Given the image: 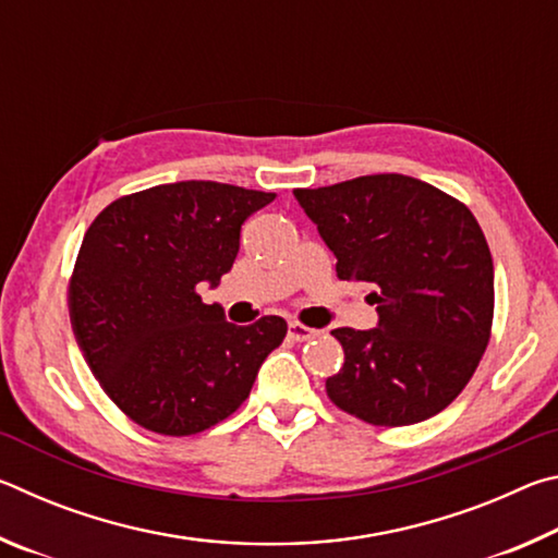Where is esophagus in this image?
<instances>
[{"instance_id": "obj_1", "label": "esophagus", "mask_w": 558, "mask_h": 558, "mask_svg": "<svg viewBox=\"0 0 558 558\" xmlns=\"http://www.w3.org/2000/svg\"><path fill=\"white\" fill-rule=\"evenodd\" d=\"M315 335H317V329H313V327H305L300 323L288 325V337L292 339V342H307V339H313Z\"/></svg>"}]
</instances>
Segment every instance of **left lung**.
Listing matches in <instances>:
<instances>
[{
    "instance_id": "8db88e82",
    "label": "left lung",
    "mask_w": 558,
    "mask_h": 558,
    "mask_svg": "<svg viewBox=\"0 0 558 558\" xmlns=\"http://www.w3.org/2000/svg\"><path fill=\"white\" fill-rule=\"evenodd\" d=\"M337 258V278L372 286L374 329L337 327L344 366L327 379L339 409L411 426L465 389L493 329L495 268L465 204L405 174L295 189Z\"/></svg>"
}]
</instances>
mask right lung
<instances>
[{"instance_id":"add662e5","label":"right lung","mask_w":558,"mask_h":558,"mask_svg":"<svg viewBox=\"0 0 558 558\" xmlns=\"http://www.w3.org/2000/svg\"><path fill=\"white\" fill-rule=\"evenodd\" d=\"M276 199L221 182H174L122 196L83 235L69 286L71 327L122 413L162 436H194L248 399L288 323H226L204 305L241 245V226Z\"/></svg>"}]
</instances>
